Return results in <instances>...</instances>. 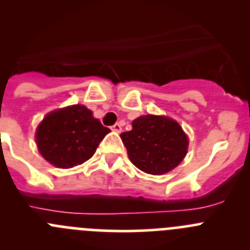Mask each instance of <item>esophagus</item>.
Instances as JSON below:
<instances>
[{
    "instance_id": "esophagus-1",
    "label": "esophagus",
    "mask_w": 250,
    "mask_h": 250,
    "mask_svg": "<svg viewBox=\"0 0 250 250\" xmlns=\"http://www.w3.org/2000/svg\"><path fill=\"white\" fill-rule=\"evenodd\" d=\"M112 130L120 133L121 130H122V125H121V123H114V125H112Z\"/></svg>"
}]
</instances>
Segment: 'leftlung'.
<instances>
[{
  "label": "left lung",
  "instance_id": "1",
  "mask_svg": "<svg viewBox=\"0 0 250 250\" xmlns=\"http://www.w3.org/2000/svg\"><path fill=\"white\" fill-rule=\"evenodd\" d=\"M121 134L129 160L146 174L163 175L178 167L188 153V138L176 121L146 114Z\"/></svg>",
  "mask_w": 250,
  "mask_h": 250
}]
</instances>
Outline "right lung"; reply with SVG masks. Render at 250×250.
Wrapping results in <instances>:
<instances>
[{
  "instance_id": "right-lung-1",
  "label": "right lung",
  "mask_w": 250,
  "mask_h": 250,
  "mask_svg": "<svg viewBox=\"0 0 250 250\" xmlns=\"http://www.w3.org/2000/svg\"><path fill=\"white\" fill-rule=\"evenodd\" d=\"M108 132L90 109L74 104L46 114L37 128L36 141L46 162L69 169L90 159Z\"/></svg>"
}]
</instances>
